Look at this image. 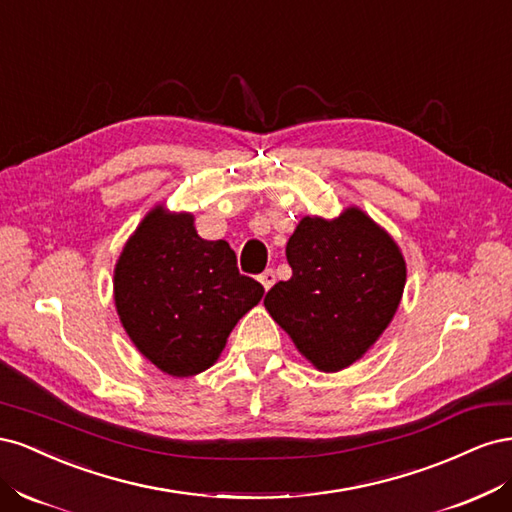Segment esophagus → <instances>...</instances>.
<instances>
[{
    "instance_id": "esophagus-1",
    "label": "esophagus",
    "mask_w": 512,
    "mask_h": 512,
    "mask_svg": "<svg viewBox=\"0 0 512 512\" xmlns=\"http://www.w3.org/2000/svg\"><path fill=\"white\" fill-rule=\"evenodd\" d=\"M258 280H260V284H262V288H265V290H269L273 284H275V273H273V269H267L265 273H260V277H258Z\"/></svg>"
}]
</instances>
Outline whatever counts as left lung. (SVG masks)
Returning <instances> with one entry per match:
<instances>
[{
    "mask_svg": "<svg viewBox=\"0 0 512 512\" xmlns=\"http://www.w3.org/2000/svg\"><path fill=\"white\" fill-rule=\"evenodd\" d=\"M292 267L265 297L271 318L316 369L356 363L389 327L406 286L395 239L359 207L339 218L305 215L286 245Z\"/></svg>",
    "mask_w": 512,
    "mask_h": 512,
    "instance_id": "8db88e82",
    "label": "left lung"
}]
</instances>
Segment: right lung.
Instances as JSON below:
<instances>
[{
    "instance_id": "right-lung-1",
    "label": "right lung",
    "mask_w": 512,
    "mask_h": 512,
    "mask_svg": "<svg viewBox=\"0 0 512 512\" xmlns=\"http://www.w3.org/2000/svg\"><path fill=\"white\" fill-rule=\"evenodd\" d=\"M119 320L147 361L175 378L209 369L230 331L265 294L226 241L200 239L192 213L153 207L113 275Z\"/></svg>"
}]
</instances>
